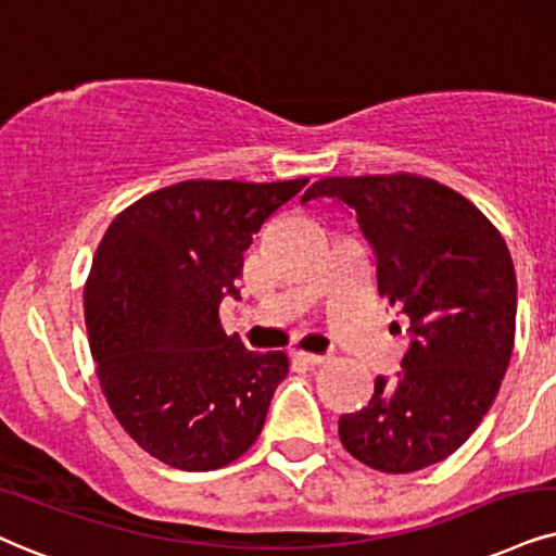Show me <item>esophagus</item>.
<instances>
[{
    "mask_svg": "<svg viewBox=\"0 0 556 556\" xmlns=\"http://www.w3.org/2000/svg\"><path fill=\"white\" fill-rule=\"evenodd\" d=\"M292 356L298 362L307 364V367H318V364H326L330 359V356H326V354H311V351H294Z\"/></svg>",
    "mask_w": 556,
    "mask_h": 556,
    "instance_id": "34e87169",
    "label": "esophagus"
}]
</instances>
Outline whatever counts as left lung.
Here are the masks:
<instances>
[{"label":"left lung","instance_id":"1","mask_svg":"<svg viewBox=\"0 0 556 556\" xmlns=\"http://www.w3.org/2000/svg\"><path fill=\"white\" fill-rule=\"evenodd\" d=\"M349 207L377 262V290L410 323L395 377L339 420L371 469L416 472L454 454L501 390L516 339V271L493 223L459 192L413 174L330 177L302 202ZM397 328V323H392Z\"/></svg>","mask_w":556,"mask_h":556}]
</instances>
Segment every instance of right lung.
<instances>
[{
  "mask_svg": "<svg viewBox=\"0 0 556 556\" xmlns=\"http://www.w3.org/2000/svg\"><path fill=\"white\" fill-rule=\"evenodd\" d=\"M307 179H192L132 202L97 245L84 287L102 392L140 448L185 472L220 469L262 433L285 351L256 354L220 326L243 251Z\"/></svg>",
  "mask_w": 556,
  "mask_h": 556,
  "instance_id": "1",
  "label": "right lung"
}]
</instances>
